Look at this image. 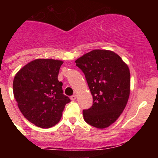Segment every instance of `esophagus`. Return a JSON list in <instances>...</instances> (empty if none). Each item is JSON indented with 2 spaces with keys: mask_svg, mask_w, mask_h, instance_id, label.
I'll list each match as a JSON object with an SVG mask.
<instances>
[{
  "mask_svg": "<svg viewBox=\"0 0 158 158\" xmlns=\"http://www.w3.org/2000/svg\"><path fill=\"white\" fill-rule=\"evenodd\" d=\"M70 99H71L72 101H74V100H76V95H72V96L70 97Z\"/></svg>",
  "mask_w": 158,
  "mask_h": 158,
  "instance_id": "34e87169",
  "label": "esophagus"
}]
</instances>
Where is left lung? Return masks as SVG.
I'll return each instance as SVG.
<instances>
[{
  "mask_svg": "<svg viewBox=\"0 0 158 158\" xmlns=\"http://www.w3.org/2000/svg\"><path fill=\"white\" fill-rule=\"evenodd\" d=\"M85 74L93 104L83 110L84 120L105 128L114 123L126 106L130 95V71L115 52L94 49L76 60Z\"/></svg>",
  "mask_w": 158,
  "mask_h": 158,
  "instance_id": "8db88e82",
  "label": "left lung"
}]
</instances>
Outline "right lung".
<instances>
[{
	"instance_id": "add662e5",
	"label": "right lung",
	"mask_w": 158,
	"mask_h": 158,
	"mask_svg": "<svg viewBox=\"0 0 158 158\" xmlns=\"http://www.w3.org/2000/svg\"><path fill=\"white\" fill-rule=\"evenodd\" d=\"M63 62L36 59L15 75L13 92L22 114L31 123L49 128L60 122L65 106L70 102L63 94L58 74Z\"/></svg>"
}]
</instances>
